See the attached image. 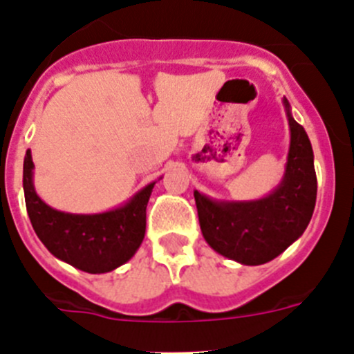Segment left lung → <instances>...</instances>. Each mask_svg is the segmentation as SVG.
<instances>
[{"mask_svg":"<svg viewBox=\"0 0 354 354\" xmlns=\"http://www.w3.org/2000/svg\"><path fill=\"white\" fill-rule=\"evenodd\" d=\"M291 142L281 183L257 200H212L194 192L203 238L212 250L243 266L270 262L308 226L317 200L313 151L305 128L295 121L288 99Z\"/></svg>","mask_w":354,"mask_h":354,"instance_id":"1","label":"left lung"}]
</instances>
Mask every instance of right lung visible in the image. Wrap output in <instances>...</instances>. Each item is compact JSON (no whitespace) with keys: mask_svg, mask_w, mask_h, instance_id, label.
I'll use <instances>...</instances> for the list:
<instances>
[{"mask_svg":"<svg viewBox=\"0 0 354 354\" xmlns=\"http://www.w3.org/2000/svg\"><path fill=\"white\" fill-rule=\"evenodd\" d=\"M154 185L149 183L127 203L106 212H62L35 192L30 151L24 159L25 205L35 234L56 259L88 274L111 272L135 255L145 236V209Z\"/></svg>","mask_w":354,"mask_h":354,"instance_id":"right-lung-1","label":"right lung"}]
</instances>
